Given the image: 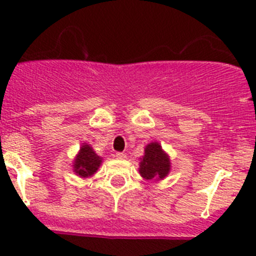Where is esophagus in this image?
Segmentation results:
<instances>
[{"instance_id":"obj_1","label":"esophagus","mask_w":256,"mask_h":256,"mask_svg":"<svg viewBox=\"0 0 256 256\" xmlns=\"http://www.w3.org/2000/svg\"><path fill=\"white\" fill-rule=\"evenodd\" d=\"M116 158L126 160V154H124V152H116Z\"/></svg>"}]
</instances>
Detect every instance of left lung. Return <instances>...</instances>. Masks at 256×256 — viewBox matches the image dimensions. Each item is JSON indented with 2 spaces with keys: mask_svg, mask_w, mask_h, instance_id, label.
<instances>
[{
  "mask_svg": "<svg viewBox=\"0 0 256 256\" xmlns=\"http://www.w3.org/2000/svg\"><path fill=\"white\" fill-rule=\"evenodd\" d=\"M170 156L162 150L161 144L157 141L147 144L138 168L141 176L147 180H164L170 174Z\"/></svg>",
  "mask_w": 256,
  "mask_h": 256,
  "instance_id": "obj_1",
  "label": "left lung"
}]
</instances>
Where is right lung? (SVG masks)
Segmentation results:
<instances>
[{
    "instance_id": "1",
    "label": "right lung",
    "mask_w": 256,
    "mask_h": 256,
    "mask_svg": "<svg viewBox=\"0 0 256 256\" xmlns=\"http://www.w3.org/2000/svg\"><path fill=\"white\" fill-rule=\"evenodd\" d=\"M102 157L98 156L90 144H82L78 154L74 158L73 170L76 176L86 178L92 177L102 164Z\"/></svg>"
}]
</instances>
